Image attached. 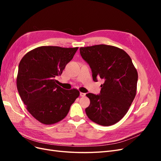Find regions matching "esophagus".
<instances>
[{
  "instance_id": "esophagus-1",
  "label": "esophagus",
  "mask_w": 161,
  "mask_h": 161,
  "mask_svg": "<svg viewBox=\"0 0 161 161\" xmlns=\"http://www.w3.org/2000/svg\"><path fill=\"white\" fill-rule=\"evenodd\" d=\"M86 95L85 93H84V92H80V97H85Z\"/></svg>"
}]
</instances>
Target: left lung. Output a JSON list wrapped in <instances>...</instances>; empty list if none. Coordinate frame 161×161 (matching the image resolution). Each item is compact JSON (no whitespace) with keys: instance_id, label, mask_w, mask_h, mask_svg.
Listing matches in <instances>:
<instances>
[{"instance_id":"obj_1","label":"left lung","mask_w":161,"mask_h":161,"mask_svg":"<svg viewBox=\"0 0 161 161\" xmlns=\"http://www.w3.org/2000/svg\"><path fill=\"white\" fill-rule=\"evenodd\" d=\"M80 53L91 69L93 80H104L100 94L86 95L90 99L86 115L101 125H114L124 118L135 98L137 70L128 53L115 46L82 47Z\"/></svg>"}]
</instances>
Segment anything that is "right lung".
Returning a JSON list of instances; mask_svg holds the SVG:
<instances>
[{
  "label": "right lung",
  "mask_w": 161,
  "mask_h": 161,
  "mask_svg": "<svg viewBox=\"0 0 161 161\" xmlns=\"http://www.w3.org/2000/svg\"><path fill=\"white\" fill-rule=\"evenodd\" d=\"M77 50L41 46L27 53L19 62V94L31 115L43 124H53L64 119L80 95L77 89H62L56 80Z\"/></svg>",
  "instance_id": "right-lung-1"
}]
</instances>
